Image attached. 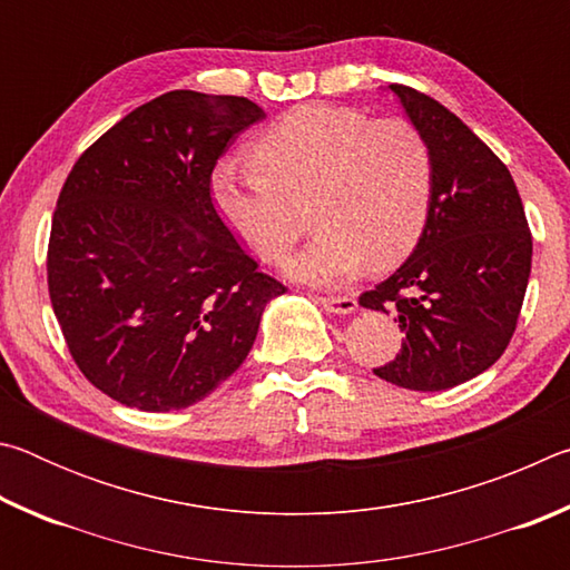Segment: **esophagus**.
<instances>
[{"label":"esophagus","mask_w":570,"mask_h":570,"mask_svg":"<svg viewBox=\"0 0 570 570\" xmlns=\"http://www.w3.org/2000/svg\"><path fill=\"white\" fill-rule=\"evenodd\" d=\"M326 312L332 314H352L356 312V298L354 296H320L316 298Z\"/></svg>","instance_id":"obj_1"}]
</instances>
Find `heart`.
<instances>
[{
  "mask_svg": "<svg viewBox=\"0 0 570 570\" xmlns=\"http://www.w3.org/2000/svg\"><path fill=\"white\" fill-rule=\"evenodd\" d=\"M256 168L220 163L210 173L216 214L266 264L316 236L284 272L296 282L336 286L360 272L402 262L424 228L432 198V150L402 118L372 120L334 105H302L250 146Z\"/></svg>",
  "mask_w": 570,
  "mask_h": 570,
  "instance_id": "1",
  "label": "heart"
}]
</instances>
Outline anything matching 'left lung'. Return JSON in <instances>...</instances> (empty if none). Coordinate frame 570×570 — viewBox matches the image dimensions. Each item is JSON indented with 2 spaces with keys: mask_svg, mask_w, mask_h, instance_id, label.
I'll use <instances>...</instances> for the list:
<instances>
[{
  "mask_svg": "<svg viewBox=\"0 0 570 570\" xmlns=\"http://www.w3.org/2000/svg\"><path fill=\"white\" fill-rule=\"evenodd\" d=\"M432 150V198L412 256L360 296L397 312L402 350L374 374L397 387L440 392L493 366L513 340L533 238L513 176L445 105L390 85Z\"/></svg>",
  "mask_w": 570,
  "mask_h": 570,
  "instance_id": "obj_1",
  "label": "left lung"
}]
</instances>
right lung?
Instances as JSON below:
<instances>
[{
    "mask_svg": "<svg viewBox=\"0 0 570 570\" xmlns=\"http://www.w3.org/2000/svg\"><path fill=\"white\" fill-rule=\"evenodd\" d=\"M266 115L236 95L173 90L100 135L67 176L47 286L75 364L142 412L208 397L286 292L258 272L210 200L228 142Z\"/></svg>",
    "mask_w": 570,
    "mask_h": 570,
    "instance_id": "right-lung-1",
    "label": "right lung"
}]
</instances>
